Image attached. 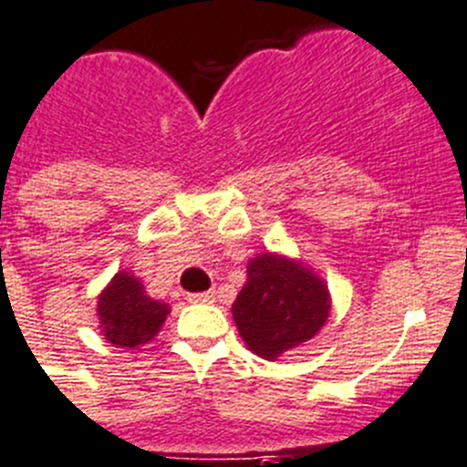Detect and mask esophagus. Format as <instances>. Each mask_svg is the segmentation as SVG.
<instances>
[{
    "instance_id": "esophagus-1",
    "label": "esophagus",
    "mask_w": 467,
    "mask_h": 467,
    "mask_svg": "<svg viewBox=\"0 0 467 467\" xmlns=\"http://www.w3.org/2000/svg\"><path fill=\"white\" fill-rule=\"evenodd\" d=\"M213 298H216V291H202V294L188 296L190 303H213Z\"/></svg>"
}]
</instances>
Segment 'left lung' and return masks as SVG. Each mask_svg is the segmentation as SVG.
<instances>
[{
	"label": "left lung",
	"mask_w": 467,
	"mask_h": 467,
	"mask_svg": "<svg viewBox=\"0 0 467 467\" xmlns=\"http://www.w3.org/2000/svg\"><path fill=\"white\" fill-rule=\"evenodd\" d=\"M331 310L322 277L301 261L258 254L246 265V282L233 303V317L246 348L263 359L317 336Z\"/></svg>",
	"instance_id": "left-lung-1"
}]
</instances>
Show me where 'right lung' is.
Returning a JSON list of instances; mask_svg holds the SVG:
<instances>
[{
	"label": "right lung",
	"instance_id": "obj_1",
	"mask_svg": "<svg viewBox=\"0 0 467 467\" xmlns=\"http://www.w3.org/2000/svg\"><path fill=\"white\" fill-rule=\"evenodd\" d=\"M171 307L145 294L143 282L131 273H117L99 296V319L105 340L117 348L145 346L160 334Z\"/></svg>",
	"mask_w": 467,
	"mask_h": 467
}]
</instances>
